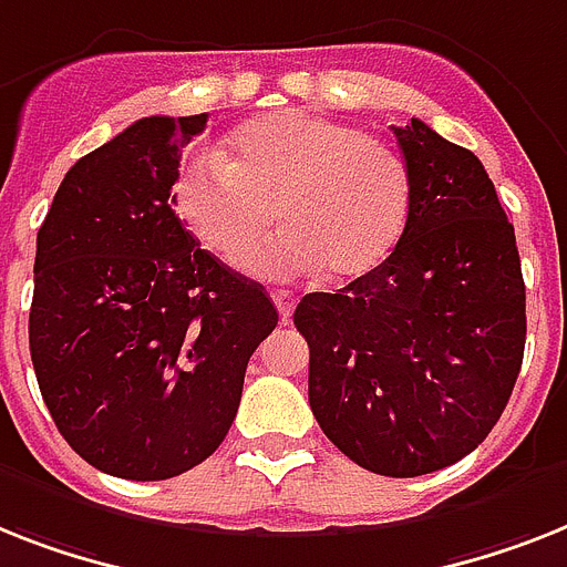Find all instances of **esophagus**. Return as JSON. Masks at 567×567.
Instances as JSON below:
<instances>
[{
	"mask_svg": "<svg viewBox=\"0 0 567 567\" xmlns=\"http://www.w3.org/2000/svg\"><path fill=\"white\" fill-rule=\"evenodd\" d=\"M272 301H275V307H278L280 318H284V321H289V316H292V310H295V295L287 292V289H278V292H272Z\"/></svg>",
	"mask_w": 567,
	"mask_h": 567,
	"instance_id": "obj_1",
	"label": "esophagus"
}]
</instances>
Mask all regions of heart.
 <instances>
[{"instance_id":"1","label":"heart","mask_w":567,"mask_h":567,"mask_svg":"<svg viewBox=\"0 0 567 567\" xmlns=\"http://www.w3.org/2000/svg\"><path fill=\"white\" fill-rule=\"evenodd\" d=\"M176 210L226 260H243L280 219L289 223L251 255L249 269L292 278L324 269L339 280L373 272L400 243L411 205L405 158L357 126L284 110L246 121L231 158L199 150L185 162Z\"/></svg>"}]
</instances>
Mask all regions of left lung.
<instances>
[{
    "label": "left lung",
    "mask_w": 567,
    "mask_h": 567,
    "mask_svg": "<svg viewBox=\"0 0 567 567\" xmlns=\"http://www.w3.org/2000/svg\"><path fill=\"white\" fill-rule=\"evenodd\" d=\"M411 205L394 251L336 292L303 295L310 409L362 470L437 472L478 449L525 357L516 231L478 156L411 118L394 126Z\"/></svg>",
    "instance_id": "left-lung-1"
}]
</instances>
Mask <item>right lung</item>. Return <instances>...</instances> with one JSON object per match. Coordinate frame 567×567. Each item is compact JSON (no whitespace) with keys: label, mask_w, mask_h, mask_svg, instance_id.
Returning <instances> with one entry per match:
<instances>
[{"label":"right lung","mask_w":567,"mask_h":567,"mask_svg":"<svg viewBox=\"0 0 567 567\" xmlns=\"http://www.w3.org/2000/svg\"><path fill=\"white\" fill-rule=\"evenodd\" d=\"M205 121L130 124L74 162L37 231L40 394L65 443L115 478H176L214 455L278 324L266 289L199 249L173 210L182 147Z\"/></svg>","instance_id":"right-lung-1"}]
</instances>
